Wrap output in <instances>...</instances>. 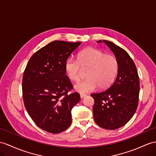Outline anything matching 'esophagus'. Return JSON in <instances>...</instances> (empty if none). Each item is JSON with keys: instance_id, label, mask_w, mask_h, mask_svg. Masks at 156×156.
<instances>
[{"instance_id": "1", "label": "esophagus", "mask_w": 156, "mask_h": 156, "mask_svg": "<svg viewBox=\"0 0 156 156\" xmlns=\"http://www.w3.org/2000/svg\"><path fill=\"white\" fill-rule=\"evenodd\" d=\"M86 94H80V98H85L86 97Z\"/></svg>"}]
</instances>
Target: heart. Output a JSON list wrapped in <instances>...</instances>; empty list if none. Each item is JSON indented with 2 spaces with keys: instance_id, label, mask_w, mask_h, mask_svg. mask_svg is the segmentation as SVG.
<instances>
[{
  "instance_id": "1",
  "label": "heart",
  "mask_w": 156,
  "mask_h": 156,
  "mask_svg": "<svg viewBox=\"0 0 156 156\" xmlns=\"http://www.w3.org/2000/svg\"><path fill=\"white\" fill-rule=\"evenodd\" d=\"M65 72L70 80L78 82L83 70H87V78L75 85L79 92L87 93L99 87L106 89L114 82L119 73V64L113 55L94 48H87L78 54V60L68 58L65 65Z\"/></svg>"
}]
</instances>
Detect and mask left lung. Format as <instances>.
<instances>
[{
    "label": "left lung",
    "mask_w": 156,
    "mask_h": 156,
    "mask_svg": "<svg viewBox=\"0 0 156 156\" xmlns=\"http://www.w3.org/2000/svg\"><path fill=\"white\" fill-rule=\"evenodd\" d=\"M103 42L114 53L119 69L117 78L109 88L91 94L94 99L93 114L99 126L115 130L126 125L136 111L140 80L136 67L127 52L112 42L107 40Z\"/></svg>",
    "instance_id": "1"
}]
</instances>
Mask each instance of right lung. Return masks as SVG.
<instances>
[{
    "instance_id": "1",
    "label": "right lung",
    "mask_w": 156,
    "mask_h": 156,
    "mask_svg": "<svg viewBox=\"0 0 156 156\" xmlns=\"http://www.w3.org/2000/svg\"><path fill=\"white\" fill-rule=\"evenodd\" d=\"M81 42L54 41L31 56L23 73L22 95L27 113L38 127L57 134L72 122L71 110L80 100L66 75V59Z\"/></svg>"
}]
</instances>
